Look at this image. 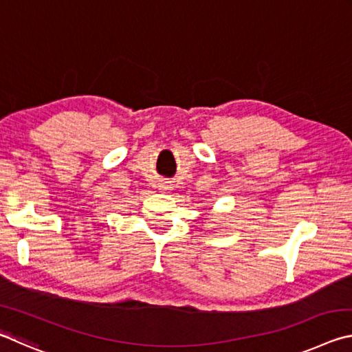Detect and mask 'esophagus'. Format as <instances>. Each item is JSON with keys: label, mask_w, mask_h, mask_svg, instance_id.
<instances>
[{"label": "esophagus", "mask_w": 352, "mask_h": 352, "mask_svg": "<svg viewBox=\"0 0 352 352\" xmlns=\"http://www.w3.org/2000/svg\"><path fill=\"white\" fill-rule=\"evenodd\" d=\"M158 189L163 190V192H164V190L169 189V184H168V183H160V184H158Z\"/></svg>", "instance_id": "obj_1"}]
</instances>
